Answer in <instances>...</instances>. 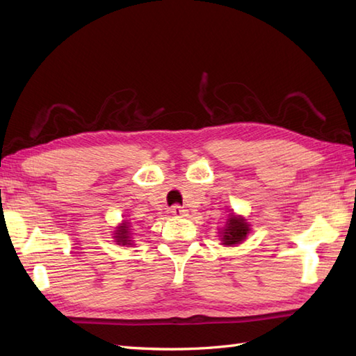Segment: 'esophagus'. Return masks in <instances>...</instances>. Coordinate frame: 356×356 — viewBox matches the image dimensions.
I'll return each instance as SVG.
<instances>
[{
    "mask_svg": "<svg viewBox=\"0 0 356 356\" xmlns=\"http://www.w3.org/2000/svg\"><path fill=\"white\" fill-rule=\"evenodd\" d=\"M171 214L174 217H185L186 216V209H184L180 205H174L171 208Z\"/></svg>",
    "mask_w": 356,
    "mask_h": 356,
    "instance_id": "34e87169",
    "label": "esophagus"
}]
</instances>
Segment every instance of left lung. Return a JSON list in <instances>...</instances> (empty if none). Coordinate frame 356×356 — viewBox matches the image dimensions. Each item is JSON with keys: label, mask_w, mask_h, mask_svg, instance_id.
Here are the masks:
<instances>
[{"label": "left lung", "mask_w": 356, "mask_h": 356, "mask_svg": "<svg viewBox=\"0 0 356 356\" xmlns=\"http://www.w3.org/2000/svg\"><path fill=\"white\" fill-rule=\"evenodd\" d=\"M249 223L246 222L245 217L241 216H236V214H229L228 220H226L225 228L222 229V245L226 246H234L241 243L246 238V236L249 234Z\"/></svg>", "instance_id": "obj_1"}]
</instances>
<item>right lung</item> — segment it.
<instances>
[{
    "mask_svg": "<svg viewBox=\"0 0 356 356\" xmlns=\"http://www.w3.org/2000/svg\"><path fill=\"white\" fill-rule=\"evenodd\" d=\"M130 234H131V226H130V223L124 222V223H120V225L118 226L116 231H115V236H113V238L116 240L118 245H122V246L131 245Z\"/></svg>",
    "mask_w": 356,
    "mask_h": 356,
    "instance_id": "obj_1",
    "label": "right lung"
}]
</instances>
